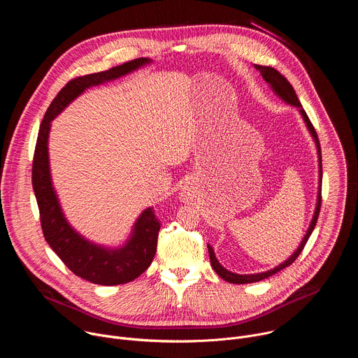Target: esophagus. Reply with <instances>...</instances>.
<instances>
[{
  "label": "esophagus",
  "instance_id": "esophagus-1",
  "mask_svg": "<svg viewBox=\"0 0 358 358\" xmlns=\"http://www.w3.org/2000/svg\"><path fill=\"white\" fill-rule=\"evenodd\" d=\"M178 198H180L181 202H187V203L192 202L194 198H196V188L192 184L184 185L181 188V191H180V196Z\"/></svg>",
  "mask_w": 358,
  "mask_h": 358
}]
</instances>
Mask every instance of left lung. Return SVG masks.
I'll list each match as a JSON object with an SVG mask.
<instances>
[{
	"label": "left lung",
	"mask_w": 358,
	"mask_h": 358,
	"mask_svg": "<svg viewBox=\"0 0 358 358\" xmlns=\"http://www.w3.org/2000/svg\"><path fill=\"white\" fill-rule=\"evenodd\" d=\"M257 68L261 71L262 78L272 86V89L275 90V93H276L280 99H283V100L286 101V103H289V105L297 108L299 112H300V115L303 116V120H304L306 126H308V129H309L312 137L315 138V143H316V147H317V155H319V173H320L319 176H320V178H319V192H317L316 211H315L313 220H312V222H310V227H309L308 232H306V235H304L303 241L300 242V245L297 246V249L294 250V253L292 255V257H290L287 261H285V262L280 264L279 266H276V268H273V269H271V271L262 272V273H255V275H238V273H232V272L227 271V269L217 261L215 253H214L213 248H211L210 245H207V246H208V252H210V259H211V266H213V269H214V271L218 273V276L222 278L224 280H227V282H229V283H236V285L253 283V282L264 280V279H266V278H269V276H272V275L280 272V271L285 269L286 266L292 265V264L297 259L299 255L301 253V250H303L306 242H308V239L310 238V235H312V232H313V229H315V227H316V222H317V218H319V214H320V206H322V176H323V171H322V150H320V143H319L317 133H316V130H315V127H313L310 119L308 117V115H306L303 106L300 105V101H299V99H297V96H296V92H294L293 86L289 83V80H287L279 71H276L275 68H271V66H261V65H257Z\"/></svg>",
	"instance_id": "left-lung-1"
}]
</instances>
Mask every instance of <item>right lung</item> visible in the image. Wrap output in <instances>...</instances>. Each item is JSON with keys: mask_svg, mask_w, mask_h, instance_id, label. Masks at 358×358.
<instances>
[{"mask_svg": "<svg viewBox=\"0 0 358 358\" xmlns=\"http://www.w3.org/2000/svg\"><path fill=\"white\" fill-rule=\"evenodd\" d=\"M150 62L151 59L137 58L105 72L78 76L69 80L49 105L36 138L32 163V187L45 241L76 276L94 285L115 286L138 278L155 258L162 224L152 208L144 210L134 224L130 239L117 249L94 245L80 236L68 224L50 181L48 157L50 122L73 99L83 93L85 89L124 76Z\"/></svg>", "mask_w": 358, "mask_h": 358, "instance_id": "right-lung-1", "label": "right lung"}]
</instances>
